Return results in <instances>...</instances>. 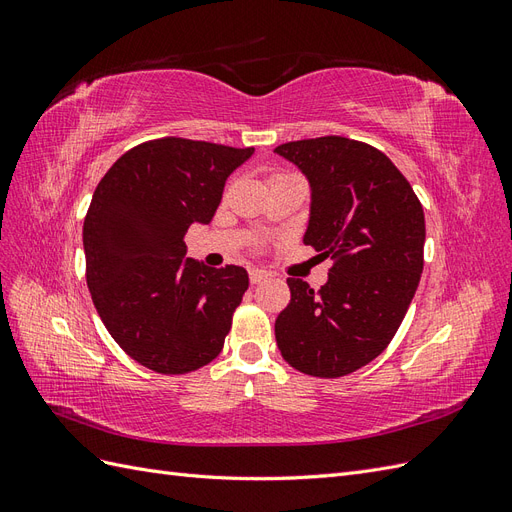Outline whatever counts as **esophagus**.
<instances>
[{
  "label": "esophagus",
  "instance_id": "obj_1",
  "mask_svg": "<svg viewBox=\"0 0 512 512\" xmlns=\"http://www.w3.org/2000/svg\"><path fill=\"white\" fill-rule=\"evenodd\" d=\"M269 280V273L267 271H262V269H252L250 271V282L252 284H262V282H267Z\"/></svg>",
  "mask_w": 512,
  "mask_h": 512
}]
</instances>
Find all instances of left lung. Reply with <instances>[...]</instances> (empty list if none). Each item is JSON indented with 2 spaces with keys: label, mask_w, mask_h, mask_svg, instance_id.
Segmentation results:
<instances>
[{
  "label": "left lung",
  "mask_w": 512,
  "mask_h": 512,
  "mask_svg": "<svg viewBox=\"0 0 512 512\" xmlns=\"http://www.w3.org/2000/svg\"><path fill=\"white\" fill-rule=\"evenodd\" d=\"M275 153L301 170L312 192L303 243L333 260L318 292L288 277L277 348L307 376H346L382 354L408 312L423 273V207L408 179L371 145L320 136Z\"/></svg>",
  "instance_id": "obj_1"
}]
</instances>
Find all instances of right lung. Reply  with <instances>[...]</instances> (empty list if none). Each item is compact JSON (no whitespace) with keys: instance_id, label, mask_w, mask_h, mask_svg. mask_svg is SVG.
I'll return each instance as SVG.
<instances>
[{"instance_id":"1","label":"right lung","mask_w":512,"mask_h":512,"mask_svg":"<svg viewBox=\"0 0 512 512\" xmlns=\"http://www.w3.org/2000/svg\"><path fill=\"white\" fill-rule=\"evenodd\" d=\"M252 153L166 136L123 153L98 183L83 224L87 286L108 333L147 369L188 374L224 348L250 277L185 258V232L213 220Z\"/></svg>"}]
</instances>
